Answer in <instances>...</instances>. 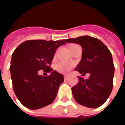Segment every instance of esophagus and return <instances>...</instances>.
Wrapping results in <instances>:
<instances>
[{
  "label": "esophagus",
  "mask_w": 125,
  "mask_h": 125,
  "mask_svg": "<svg viewBox=\"0 0 125 125\" xmlns=\"http://www.w3.org/2000/svg\"><path fill=\"white\" fill-rule=\"evenodd\" d=\"M68 78H69V76H67V75H65V76H64V79H65V80L68 79Z\"/></svg>",
  "instance_id": "1"
}]
</instances>
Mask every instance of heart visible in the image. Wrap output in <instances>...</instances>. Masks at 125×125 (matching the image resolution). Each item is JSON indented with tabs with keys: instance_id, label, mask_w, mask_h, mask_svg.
I'll return each instance as SVG.
<instances>
[{
	"instance_id": "obj_1",
	"label": "heart",
	"mask_w": 125,
	"mask_h": 125,
	"mask_svg": "<svg viewBox=\"0 0 125 125\" xmlns=\"http://www.w3.org/2000/svg\"><path fill=\"white\" fill-rule=\"evenodd\" d=\"M76 44H70L69 46V49H71L72 48L74 47ZM74 66V64L73 62H60L59 63H58L56 66H55V69L56 70L60 72V73H62V74H67L70 70H72Z\"/></svg>"
}]
</instances>
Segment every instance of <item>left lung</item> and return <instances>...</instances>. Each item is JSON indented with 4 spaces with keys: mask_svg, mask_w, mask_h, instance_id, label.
<instances>
[{
    "mask_svg": "<svg viewBox=\"0 0 125 125\" xmlns=\"http://www.w3.org/2000/svg\"><path fill=\"white\" fill-rule=\"evenodd\" d=\"M66 42L81 46L82 58L76 70L89 79L79 76V82L72 88L77 103L89 108L102 106L111 93L113 86L114 65L108 49L99 40L90 36L65 40Z\"/></svg>",
    "mask_w": 125,
    "mask_h": 125,
    "instance_id": "1",
    "label": "left lung"
}]
</instances>
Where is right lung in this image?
Returning a JSON list of instances; mask_svg holds the SVG:
<instances>
[{"mask_svg":"<svg viewBox=\"0 0 125 125\" xmlns=\"http://www.w3.org/2000/svg\"><path fill=\"white\" fill-rule=\"evenodd\" d=\"M65 40H27L13 52L10 67L12 87L20 102L28 108L38 109L51 104L57 95L63 75L50 67L56 49ZM40 69L52 72L43 77Z\"/></svg>","mask_w":125,"mask_h":125,"instance_id":"add662e5","label":"right lung"}]
</instances>
